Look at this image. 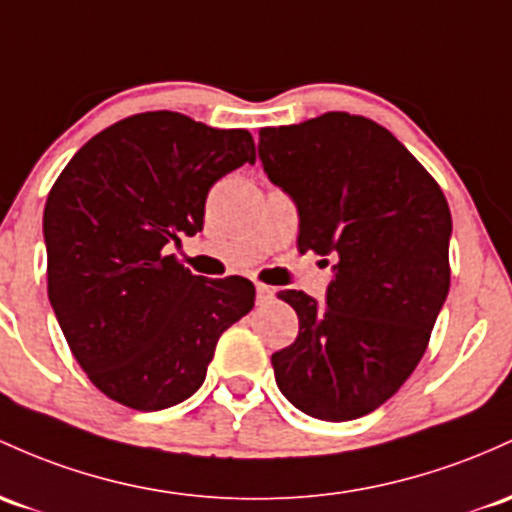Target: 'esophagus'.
I'll list each match as a JSON object with an SVG mask.
<instances>
[{
    "label": "esophagus",
    "mask_w": 512,
    "mask_h": 512,
    "mask_svg": "<svg viewBox=\"0 0 512 512\" xmlns=\"http://www.w3.org/2000/svg\"><path fill=\"white\" fill-rule=\"evenodd\" d=\"M274 299V289L267 284H257V303H269Z\"/></svg>",
    "instance_id": "obj_1"
}]
</instances>
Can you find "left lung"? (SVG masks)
I'll use <instances>...</instances> for the list:
<instances>
[{"label":"left lung","mask_w":512,"mask_h":512,"mask_svg":"<svg viewBox=\"0 0 512 512\" xmlns=\"http://www.w3.org/2000/svg\"><path fill=\"white\" fill-rule=\"evenodd\" d=\"M260 160L294 196L299 250L335 260L323 306L279 291L299 316V338L272 355L274 379L311 418H362L428 350L449 291L447 199L393 133L345 111L262 128Z\"/></svg>","instance_id":"obj_1"}]
</instances>
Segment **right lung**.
Returning <instances> with one entry per match:
<instances>
[{"instance_id": "obj_1", "label": "right lung", "mask_w": 512, "mask_h": 512, "mask_svg": "<svg viewBox=\"0 0 512 512\" xmlns=\"http://www.w3.org/2000/svg\"><path fill=\"white\" fill-rule=\"evenodd\" d=\"M245 162V128L145 111L104 128L43 211L48 299L84 374L111 401L162 411L204 384L216 342L255 306L245 277L206 279L167 255L204 228L209 189Z\"/></svg>"}]
</instances>
